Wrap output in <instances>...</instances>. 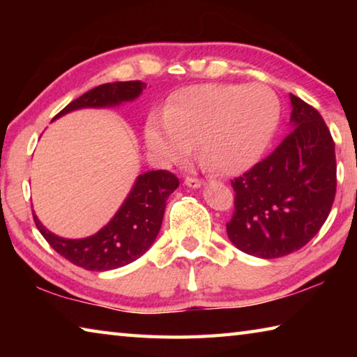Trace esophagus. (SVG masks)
<instances>
[{
    "mask_svg": "<svg viewBox=\"0 0 357 357\" xmlns=\"http://www.w3.org/2000/svg\"><path fill=\"white\" fill-rule=\"evenodd\" d=\"M184 184H185V185H189V187H192V189H197V187H200L203 183H202V179H198V178L187 176V178H185V181H184Z\"/></svg>",
    "mask_w": 357,
    "mask_h": 357,
    "instance_id": "1",
    "label": "esophagus"
}]
</instances>
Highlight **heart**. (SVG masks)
<instances>
[{
    "instance_id": "heart-1",
    "label": "heart",
    "mask_w": 357,
    "mask_h": 357,
    "mask_svg": "<svg viewBox=\"0 0 357 357\" xmlns=\"http://www.w3.org/2000/svg\"><path fill=\"white\" fill-rule=\"evenodd\" d=\"M279 119L280 100L263 83L200 84L174 96L164 119L148 121L144 135L162 160H183L197 143L198 157L208 168L238 174L259 160Z\"/></svg>"
}]
</instances>
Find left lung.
Segmentation results:
<instances>
[{"mask_svg":"<svg viewBox=\"0 0 357 357\" xmlns=\"http://www.w3.org/2000/svg\"><path fill=\"white\" fill-rule=\"evenodd\" d=\"M291 98L293 130L273 153L231 181V243L249 255L280 258L323 227L337 189L335 143L317 108Z\"/></svg>","mask_w":357,"mask_h":357,"instance_id":"obj_1","label":"left lung"}]
</instances>
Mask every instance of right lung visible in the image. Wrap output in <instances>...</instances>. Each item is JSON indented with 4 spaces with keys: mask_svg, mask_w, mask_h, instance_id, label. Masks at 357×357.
<instances>
[{
    "mask_svg": "<svg viewBox=\"0 0 357 357\" xmlns=\"http://www.w3.org/2000/svg\"><path fill=\"white\" fill-rule=\"evenodd\" d=\"M146 88L140 80L99 84L66 105L55 118L83 107H108L135 99ZM179 185V179L168 170H154L137 178L128 200L99 233L84 239L55 236L33 215L36 227L55 252L86 271L121 268L146 252L159 233L167 198Z\"/></svg>",
    "mask_w": 357,
    "mask_h": 357,
    "instance_id": "right-lung-1",
    "label": "right lung"
}]
</instances>
